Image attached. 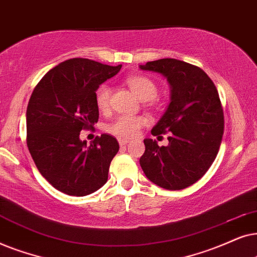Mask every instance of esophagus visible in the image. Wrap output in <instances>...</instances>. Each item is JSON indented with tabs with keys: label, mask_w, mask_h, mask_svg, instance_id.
Returning <instances> with one entry per match:
<instances>
[{
	"label": "esophagus",
	"mask_w": 257,
	"mask_h": 257,
	"mask_svg": "<svg viewBox=\"0 0 257 257\" xmlns=\"http://www.w3.org/2000/svg\"><path fill=\"white\" fill-rule=\"evenodd\" d=\"M118 143H119V146H125V145H128V143H129V140L118 139Z\"/></svg>",
	"instance_id": "1"
}]
</instances>
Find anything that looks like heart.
Returning a JSON list of instances; mask_svg holds the SVG:
<instances>
[{"label": "heart", "mask_w": 257, "mask_h": 257, "mask_svg": "<svg viewBox=\"0 0 257 257\" xmlns=\"http://www.w3.org/2000/svg\"><path fill=\"white\" fill-rule=\"evenodd\" d=\"M126 84L134 91L136 96L142 101H152L157 96L159 89L152 78L143 75H134L126 78ZM111 87L107 83L98 85L94 93L95 104L100 111H107L110 107ZM147 124V119L142 116H117L107 126V131L118 138H135L139 135L143 125Z\"/></svg>", "instance_id": "heart-1"}]
</instances>
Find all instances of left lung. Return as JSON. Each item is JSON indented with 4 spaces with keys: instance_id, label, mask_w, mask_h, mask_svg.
<instances>
[{
    "instance_id": "obj_1",
    "label": "left lung",
    "mask_w": 257,
    "mask_h": 257,
    "mask_svg": "<svg viewBox=\"0 0 257 257\" xmlns=\"http://www.w3.org/2000/svg\"><path fill=\"white\" fill-rule=\"evenodd\" d=\"M164 75L172 87V102L152 134H169V145L145 140L140 164L161 188L180 190L208 172L216 159L224 131L223 108L211 78L194 64L161 59L140 66Z\"/></svg>"
}]
</instances>
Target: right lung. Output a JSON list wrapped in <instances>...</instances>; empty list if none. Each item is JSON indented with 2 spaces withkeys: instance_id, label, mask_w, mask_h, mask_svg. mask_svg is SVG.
<instances>
[{
  "instance_id": "right-lung-1",
  "label": "right lung",
  "mask_w": 257,
  "mask_h": 257,
  "mask_svg": "<svg viewBox=\"0 0 257 257\" xmlns=\"http://www.w3.org/2000/svg\"><path fill=\"white\" fill-rule=\"evenodd\" d=\"M121 67L76 57L50 69L34 88L27 108V146L41 175L64 194L85 196L107 182L117 140L102 134L87 146L80 132L97 123L95 90Z\"/></svg>"
}]
</instances>
